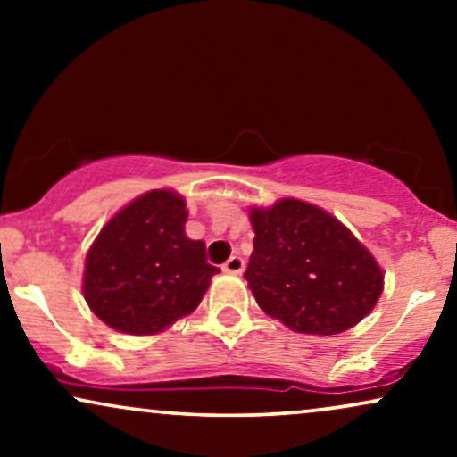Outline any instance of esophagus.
<instances>
[{"label":"esophagus","instance_id":"34e87169","mask_svg":"<svg viewBox=\"0 0 457 457\" xmlns=\"http://www.w3.org/2000/svg\"><path fill=\"white\" fill-rule=\"evenodd\" d=\"M225 272H232V275H240L245 270V260L240 255H232L228 262L223 264Z\"/></svg>","mask_w":457,"mask_h":457}]
</instances>
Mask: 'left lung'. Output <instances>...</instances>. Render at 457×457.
<instances>
[{
  "label": "left lung",
  "mask_w": 457,
  "mask_h": 457,
  "mask_svg": "<svg viewBox=\"0 0 457 457\" xmlns=\"http://www.w3.org/2000/svg\"><path fill=\"white\" fill-rule=\"evenodd\" d=\"M253 253L245 279L255 301L287 328L337 335L353 328L382 295L374 255L333 214L301 199L251 208Z\"/></svg>",
  "instance_id": "left-lung-1"
}]
</instances>
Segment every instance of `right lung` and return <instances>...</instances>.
Wrapping results in <instances>:
<instances>
[{
    "label": "right lung",
    "mask_w": 457,
    "mask_h": 457,
    "mask_svg": "<svg viewBox=\"0 0 457 457\" xmlns=\"http://www.w3.org/2000/svg\"><path fill=\"white\" fill-rule=\"evenodd\" d=\"M185 223V199L161 188L101 229L87 251L83 296L107 327L154 335L199 305L219 269L202 240L187 238Z\"/></svg>",
    "instance_id": "right-lung-1"
}]
</instances>
